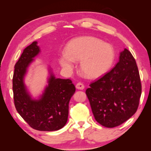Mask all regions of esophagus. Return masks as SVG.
I'll return each mask as SVG.
<instances>
[{
	"mask_svg": "<svg viewBox=\"0 0 151 151\" xmlns=\"http://www.w3.org/2000/svg\"><path fill=\"white\" fill-rule=\"evenodd\" d=\"M76 88L78 89V90H83L84 88H85V86H84L83 83H81V82H79V83H78L76 85Z\"/></svg>",
	"mask_w": 151,
	"mask_h": 151,
	"instance_id": "1",
	"label": "esophagus"
}]
</instances>
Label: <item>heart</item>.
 <instances>
[{"label":"heart","instance_id":"heart-1","mask_svg":"<svg viewBox=\"0 0 151 151\" xmlns=\"http://www.w3.org/2000/svg\"><path fill=\"white\" fill-rule=\"evenodd\" d=\"M115 58L114 47L94 37H83L73 40L59 56L61 66L70 71L75 60L81 61V69L89 78H96L109 70Z\"/></svg>","mask_w":151,"mask_h":151}]
</instances>
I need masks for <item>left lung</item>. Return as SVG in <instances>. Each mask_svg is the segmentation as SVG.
<instances>
[{"mask_svg": "<svg viewBox=\"0 0 151 151\" xmlns=\"http://www.w3.org/2000/svg\"><path fill=\"white\" fill-rule=\"evenodd\" d=\"M89 86L86 94L94 119L103 126H119L137 111L141 83L136 61L127 48L113 68Z\"/></svg>", "mask_w": 151, "mask_h": 151, "instance_id": "obj_1", "label": "left lung"}]
</instances>
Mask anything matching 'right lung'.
Wrapping results in <instances>:
<instances>
[{
  "mask_svg": "<svg viewBox=\"0 0 151 151\" xmlns=\"http://www.w3.org/2000/svg\"><path fill=\"white\" fill-rule=\"evenodd\" d=\"M37 42L24 49L15 64L12 78L14 106L17 112L32 129L54 131L65 126L68 120V103L76 91L70 79L57 78L50 71L48 85L39 99H32L24 83L27 68L40 52Z\"/></svg>",
  "mask_w": 151,
  "mask_h": 151,
  "instance_id": "obj_1",
  "label": "right lung"
}]
</instances>
